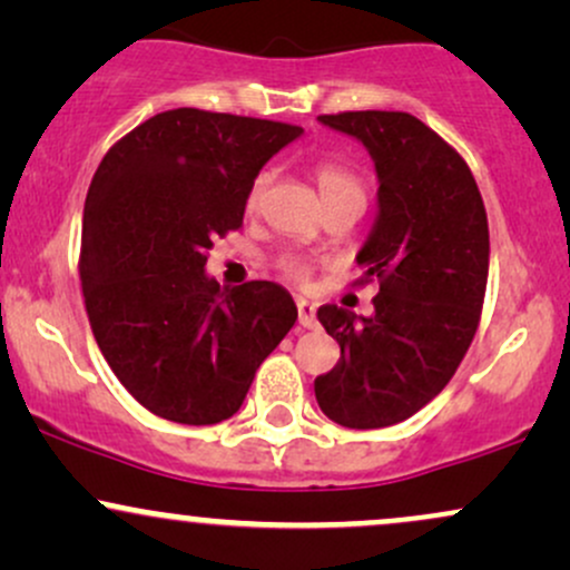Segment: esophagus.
Listing matches in <instances>:
<instances>
[{"label": "esophagus", "mask_w": 570, "mask_h": 570, "mask_svg": "<svg viewBox=\"0 0 570 570\" xmlns=\"http://www.w3.org/2000/svg\"><path fill=\"white\" fill-rule=\"evenodd\" d=\"M297 313H299V326L303 330H316V305L307 303V299H297Z\"/></svg>", "instance_id": "obj_1"}]
</instances>
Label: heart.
Instances as JSON below:
<instances>
[{
	"instance_id": "obj_1",
	"label": "heart",
	"mask_w": 570,
	"mask_h": 570,
	"mask_svg": "<svg viewBox=\"0 0 570 570\" xmlns=\"http://www.w3.org/2000/svg\"><path fill=\"white\" fill-rule=\"evenodd\" d=\"M313 179H316L318 193L326 206L337 200H356L362 203L367 200V187H364L362 176H358L348 163L335 160V158H322L311 166ZM267 181H271V174L259 171L252 179V185L246 189V208L248 212H257L259 203H263V195L267 189ZM273 267L281 273V278L292 281V284H307L313 273V259L305 257L299 252H281L276 259H273Z\"/></svg>"
}]
</instances>
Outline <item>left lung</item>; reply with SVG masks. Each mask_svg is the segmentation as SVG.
Masks as SVG:
<instances>
[{
    "label": "left lung",
    "mask_w": 570,
    "mask_h": 570,
    "mask_svg": "<svg viewBox=\"0 0 570 570\" xmlns=\"http://www.w3.org/2000/svg\"><path fill=\"white\" fill-rule=\"evenodd\" d=\"M356 136L375 160L377 222L358 252L377 281L375 316L337 305L318 322L340 345V362L316 377V402L345 429H385L426 407L466 356L488 286V214L466 160L407 112L322 115Z\"/></svg>",
    "instance_id": "1"
}]
</instances>
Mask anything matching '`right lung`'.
<instances>
[{
	"label": "right lung",
	"instance_id": "add662e5",
	"mask_svg": "<svg viewBox=\"0 0 570 570\" xmlns=\"http://www.w3.org/2000/svg\"><path fill=\"white\" fill-rule=\"evenodd\" d=\"M299 126L168 109L104 155L85 198L80 281L90 330L141 407L185 426L227 421L297 322L273 281L219 289L214 240L244 227L246 189Z\"/></svg>",
	"mask_w": 570,
	"mask_h": 570
}]
</instances>
